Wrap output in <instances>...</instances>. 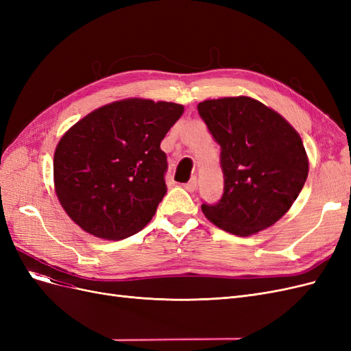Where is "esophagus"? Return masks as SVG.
<instances>
[{
	"mask_svg": "<svg viewBox=\"0 0 351 351\" xmlns=\"http://www.w3.org/2000/svg\"><path fill=\"white\" fill-rule=\"evenodd\" d=\"M196 186H197V180H196V177H192L190 178V182L184 184V189L187 190V192H195Z\"/></svg>",
	"mask_w": 351,
	"mask_h": 351,
	"instance_id": "obj_1",
	"label": "esophagus"
}]
</instances>
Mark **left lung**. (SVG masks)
Returning <instances> with one entry per match:
<instances>
[{
    "instance_id": "8db88e82",
    "label": "left lung",
    "mask_w": 351,
    "mask_h": 351,
    "mask_svg": "<svg viewBox=\"0 0 351 351\" xmlns=\"http://www.w3.org/2000/svg\"><path fill=\"white\" fill-rule=\"evenodd\" d=\"M199 115L221 146L224 193L202 204L205 217L247 237L274 226L302 192L309 161L300 134L277 111L249 97L208 99Z\"/></svg>"
}]
</instances>
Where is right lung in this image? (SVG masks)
<instances>
[{"instance_id": "add662e5", "label": "right lung", "mask_w": 351, "mask_h": 351, "mask_svg": "<svg viewBox=\"0 0 351 351\" xmlns=\"http://www.w3.org/2000/svg\"><path fill=\"white\" fill-rule=\"evenodd\" d=\"M174 102L130 98L83 117L54 154V186L76 224L104 240L141 231L167 193L161 141L182 117Z\"/></svg>"}]
</instances>
